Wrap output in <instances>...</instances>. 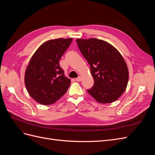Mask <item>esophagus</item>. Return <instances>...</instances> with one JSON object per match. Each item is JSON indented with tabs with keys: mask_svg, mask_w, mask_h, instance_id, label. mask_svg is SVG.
<instances>
[{
	"mask_svg": "<svg viewBox=\"0 0 155 155\" xmlns=\"http://www.w3.org/2000/svg\"><path fill=\"white\" fill-rule=\"evenodd\" d=\"M81 78L80 76H78L77 78H76V81H81Z\"/></svg>",
	"mask_w": 155,
	"mask_h": 155,
	"instance_id": "1",
	"label": "esophagus"
}]
</instances>
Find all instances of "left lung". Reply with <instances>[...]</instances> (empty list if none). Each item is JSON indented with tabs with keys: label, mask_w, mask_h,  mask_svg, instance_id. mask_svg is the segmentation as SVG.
I'll return each instance as SVG.
<instances>
[{
	"label": "left lung",
	"mask_w": 155,
	"mask_h": 155,
	"mask_svg": "<svg viewBox=\"0 0 155 155\" xmlns=\"http://www.w3.org/2000/svg\"><path fill=\"white\" fill-rule=\"evenodd\" d=\"M78 46L91 65L93 87L87 92L101 104L117 100L127 85L129 71L122 55L113 46L103 40L78 39Z\"/></svg>",
	"instance_id": "1"
}]
</instances>
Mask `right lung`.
Instances as JSON below:
<instances>
[{
    "label": "right lung",
    "mask_w": 155,
    "mask_h": 155,
    "mask_svg": "<svg viewBox=\"0 0 155 155\" xmlns=\"http://www.w3.org/2000/svg\"><path fill=\"white\" fill-rule=\"evenodd\" d=\"M72 41V38L48 41L31 57L25 82L29 94L39 104H53L68 91L70 80L64 76L59 62Z\"/></svg>",
    "instance_id": "obj_1"
}]
</instances>
